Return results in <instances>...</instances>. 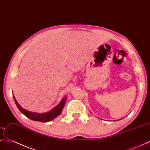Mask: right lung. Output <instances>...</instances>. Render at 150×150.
<instances>
[{
	"label": "right lung",
	"mask_w": 150,
	"mask_h": 150,
	"mask_svg": "<svg viewBox=\"0 0 150 150\" xmlns=\"http://www.w3.org/2000/svg\"><path fill=\"white\" fill-rule=\"evenodd\" d=\"M13 96L14 98V100L15 101V103H16L17 107L18 108V109L20 110L21 113L25 115L26 117L31 119L32 120L42 122H48L49 121L53 120V119H54L57 116H59V114L61 113V112H62V110L64 108V106L65 105V103H66V101H67V96H65L62 99V100L60 101L59 104L57 106H56L54 108H52L51 111L45 113H39L32 112H30V111L23 109L20 105L18 104V103L17 102L16 98H15L14 94H13Z\"/></svg>",
	"instance_id": "add662e5"
}]
</instances>
